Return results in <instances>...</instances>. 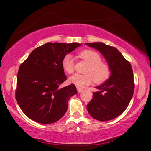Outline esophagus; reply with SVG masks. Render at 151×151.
<instances>
[{
  "mask_svg": "<svg viewBox=\"0 0 151 151\" xmlns=\"http://www.w3.org/2000/svg\"><path fill=\"white\" fill-rule=\"evenodd\" d=\"M77 90H78V93H81L82 91H83V89H82V88H78V87H77Z\"/></svg>",
  "mask_w": 151,
  "mask_h": 151,
  "instance_id": "1",
  "label": "esophagus"
}]
</instances>
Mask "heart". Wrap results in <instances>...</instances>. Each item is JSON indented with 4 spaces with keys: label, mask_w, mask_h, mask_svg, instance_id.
I'll return each instance as SVG.
<instances>
[{
    "label": "heart",
    "mask_w": 151,
    "mask_h": 151,
    "mask_svg": "<svg viewBox=\"0 0 151 151\" xmlns=\"http://www.w3.org/2000/svg\"><path fill=\"white\" fill-rule=\"evenodd\" d=\"M79 57L88 63L85 69V74H74L69 78L70 83L75 84L78 88H83L94 81L102 83L109 79L111 75V68L106 63L102 62V58L96 51L86 49L79 53ZM62 67L66 73L71 74L74 71L75 63L71 55H65L62 60Z\"/></svg>",
    "instance_id": "b5f03b06"
}]
</instances>
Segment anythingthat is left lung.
<instances>
[{
	"label": "left lung",
	"instance_id": "left-lung-1",
	"mask_svg": "<svg viewBox=\"0 0 151 151\" xmlns=\"http://www.w3.org/2000/svg\"><path fill=\"white\" fill-rule=\"evenodd\" d=\"M102 53L111 68L106 81L96 86L98 91L86 106L91 116L99 121H109L118 117L129 106L134 92L133 69L116 48L102 42L86 43Z\"/></svg>",
	"mask_w": 151,
	"mask_h": 151
}]
</instances>
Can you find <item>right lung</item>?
Returning a JSON list of instances; mask_svg holds the SVG:
<instances>
[{"instance_id":"add662e5","label":"right lung","mask_w":151,"mask_h":151,"mask_svg":"<svg viewBox=\"0 0 151 151\" xmlns=\"http://www.w3.org/2000/svg\"><path fill=\"white\" fill-rule=\"evenodd\" d=\"M81 45L75 42L46 43L32 51L21 64L16 99L29 118L38 123L51 124L65 114L68 101L78 91L73 84L60 88L67 80L62 60Z\"/></svg>"}]
</instances>
